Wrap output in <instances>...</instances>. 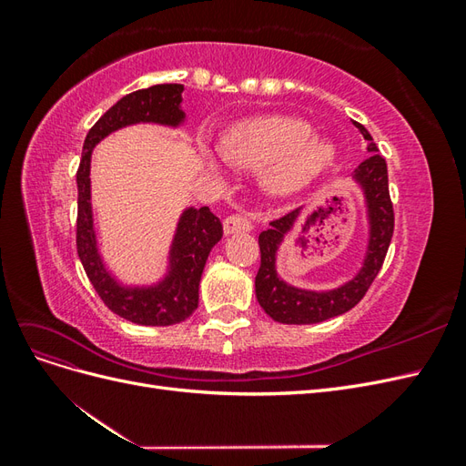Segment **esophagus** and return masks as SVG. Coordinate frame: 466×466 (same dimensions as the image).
Segmentation results:
<instances>
[{
	"label": "esophagus",
	"mask_w": 466,
	"mask_h": 466,
	"mask_svg": "<svg viewBox=\"0 0 466 466\" xmlns=\"http://www.w3.org/2000/svg\"><path fill=\"white\" fill-rule=\"evenodd\" d=\"M252 229V221L243 214H231L223 219V231L231 233H247Z\"/></svg>",
	"instance_id": "34e87169"
}]
</instances>
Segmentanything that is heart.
Wrapping results in <instances>:
<instances>
[{
  "mask_svg": "<svg viewBox=\"0 0 466 466\" xmlns=\"http://www.w3.org/2000/svg\"><path fill=\"white\" fill-rule=\"evenodd\" d=\"M223 159L243 168L268 167V187L293 192L319 175L332 161L334 149L322 139H311V126L298 118L272 116L237 124L221 142ZM209 168L218 171L216 155L206 153Z\"/></svg>",
  "mask_w": 466,
  "mask_h": 466,
  "instance_id": "heart-1",
  "label": "heart"
}]
</instances>
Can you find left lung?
I'll use <instances>...</instances> for the list:
<instances>
[{"label": "left lung", "instance_id": "left-lung-1", "mask_svg": "<svg viewBox=\"0 0 466 466\" xmlns=\"http://www.w3.org/2000/svg\"><path fill=\"white\" fill-rule=\"evenodd\" d=\"M354 124L371 153L358 165L354 173V177L363 185L370 204L371 241L368 258H365L361 272L340 289H334L329 293H313L286 286L284 281L276 276L274 260L278 245L281 243L286 231L291 228L295 211L272 219L270 229H266L258 235L260 268L255 279V289L257 299L266 311V315L278 322L313 324L350 311L351 307H356L363 299V295L368 293L373 279L380 270V266L385 262L394 231V209L389 194L387 161L383 159V155L377 153V146L371 134L365 130V126L360 122Z\"/></svg>", "mask_w": 466, "mask_h": 466}]
</instances>
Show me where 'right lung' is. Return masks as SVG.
I'll list each match as a JSON object with an SVG mask.
<instances>
[{
    "instance_id": "obj_1",
    "label": "right lung",
    "mask_w": 466,
    "mask_h": 466,
    "mask_svg": "<svg viewBox=\"0 0 466 466\" xmlns=\"http://www.w3.org/2000/svg\"><path fill=\"white\" fill-rule=\"evenodd\" d=\"M180 83H161L147 89H139L122 96L110 106L89 130L83 144L81 161L77 168V223L76 245L91 286L98 298L118 317L146 327H168L187 320L198 307V286L204 264L223 228L219 218L208 206L200 209H187L182 216L171 250L173 270L161 286L151 289H124L112 279L96 255L91 202H89V163L91 151L101 139L122 126L136 122L178 124L180 110Z\"/></svg>"
}]
</instances>
